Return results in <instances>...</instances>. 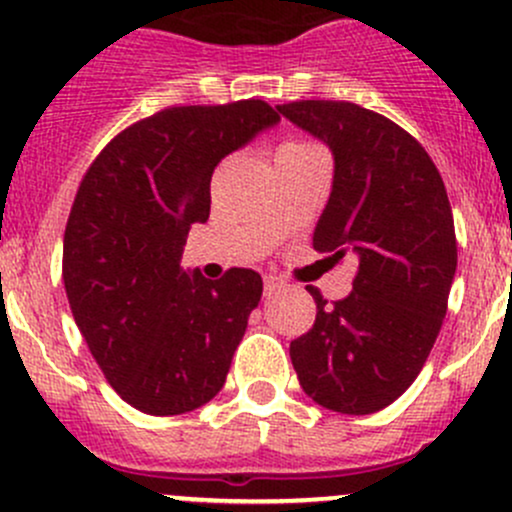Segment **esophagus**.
I'll return each mask as SVG.
<instances>
[{
  "mask_svg": "<svg viewBox=\"0 0 512 512\" xmlns=\"http://www.w3.org/2000/svg\"><path fill=\"white\" fill-rule=\"evenodd\" d=\"M262 282H265V297H272V294L277 292V289H282V279L272 277V274H267V277L262 279Z\"/></svg>",
  "mask_w": 512,
  "mask_h": 512,
  "instance_id": "obj_1",
  "label": "esophagus"
}]
</instances>
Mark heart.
<instances>
[{
  "mask_svg": "<svg viewBox=\"0 0 512 512\" xmlns=\"http://www.w3.org/2000/svg\"><path fill=\"white\" fill-rule=\"evenodd\" d=\"M284 147H311V144H306V142H287V144H284Z\"/></svg>",
  "mask_w": 512,
  "mask_h": 512,
  "instance_id": "obj_1",
  "label": "heart"
}]
</instances>
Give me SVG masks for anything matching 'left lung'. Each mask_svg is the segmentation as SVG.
<instances>
[{"label":"left lung","instance_id":"8db88e82","mask_svg":"<svg viewBox=\"0 0 512 512\" xmlns=\"http://www.w3.org/2000/svg\"><path fill=\"white\" fill-rule=\"evenodd\" d=\"M333 152V188L314 247L358 260L353 292L316 287V321L289 346L299 385L321 407L370 414L414 383L439 336L456 272L449 196L432 157L400 125L343 100L277 105Z\"/></svg>","mask_w":512,"mask_h":512}]
</instances>
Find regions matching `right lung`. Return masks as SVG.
<instances>
[{"label":"right lung","mask_w":512,"mask_h":512,"mask_svg":"<svg viewBox=\"0 0 512 512\" xmlns=\"http://www.w3.org/2000/svg\"><path fill=\"white\" fill-rule=\"evenodd\" d=\"M265 100L166 107L110 139L80 181L63 235L73 319L117 395L184 414L220 392L262 277L181 267L188 230L211 213L220 159L277 125Z\"/></svg>","instance_id":"right-lung-1"}]
</instances>
